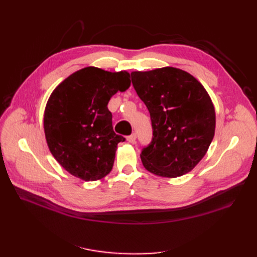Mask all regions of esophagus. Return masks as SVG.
Masks as SVG:
<instances>
[{
  "label": "esophagus",
  "mask_w": 257,
  "mask_h": 257,
  "mask_svg": "<svg viewBox=\"0 0 257 257\" xmlns=\"http://www.w3.org/2000/svg\"><path fill=\"white\" fill-rule=\"evenodd\" d=\"M136 137H137V136H136V133H133L132 135L127 136V142H128V143H132V144L135 143Z\"/></svg>",
  "instance_id": "esophagus-1"
}]
</instances>
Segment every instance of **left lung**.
<instances>
[{"mask_svg":"<svg viewBox=\"0 0 257 257\" xmlns=\"http://www.w3.org/2000/svg\"><path fill=\"white\" fill-rule=\"evenodd\" d=\"M133 87L150 112L152 141L141 159L150 173L180 177L205 157L215 130V111L196 78L175 67L131 73Z\"/></svg>","mask_w":257,"mask_h":257,"instance_id":"obj_1","label":"left lung"}]
</instances>
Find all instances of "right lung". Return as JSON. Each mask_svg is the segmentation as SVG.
Masks as SVG:
<instances>
[{"label": "right lung", "mask_w": 257, "mask_h": 257, "mask_svg": "<svg viewBox=\"0 0 257 257\" xmlns=\"http://www.w3.org/2000/svg\"><path fill=\"white\" fill-rule=\"evenodd\" d=\"M130 84L126 72L89 66L54 89L45 109V136L54 159L69 174L95 181L111 172L116 146L125 138L113 132L107 105Z\"/></svg>", "instance_id": "obj_1"}]
</instances>
